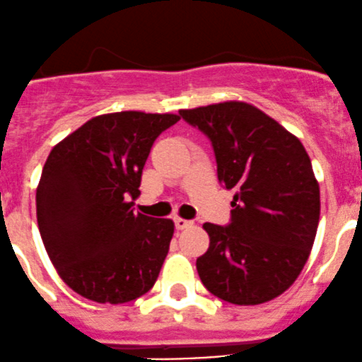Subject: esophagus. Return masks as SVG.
I'll list each match as a JSON object with an SVG mask.
<instances>
[{
    "label": "esophagus",
    "instance_id": "1",
    "mask_svg": "<svg viewBox=\"0 0 362 362\" xmlns=\"http://www.w3.org/2000/svg\"><path fill=\"white\" fill-rule=\"evenodd\" d=\"M189 226H192L191 221H187V218H182V217H175V228L177 229H185V228H189Z\"/></svg>",
    "mask_w": 362,
    "mask_h": 362
}]
</instances>
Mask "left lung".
<instances>
[{"mask_svg":"<svg viewBox=\"0 0 362 362\" xmlns=\"http://www.w3.org/2000/svg\"><path fill=\"white\" fill-rule=\"evenodd\" d=\"M180 117L210 138L218 182L236 189L229 226L203 224L210 247L196 261L199 279L233 305L272 301L293 286L315 240L320 191L312 160L254 105L224 101Z\"/></svg>","mask_w":362,"mask_h":362,"instance_id":"8db88e82","label":"left lung"}]
</instances>
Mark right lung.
I'll return each mask as SVG.
<instances>
[{
  "mask_svg": "<svg viewBox=\"0 0 362 362\" xmlns=\"http://www.w3.org/2000/svg\"><path fill=\"white\" fill-rule=\"evenodd\" d=\"M175 113L93 117L50 151L36 189L43 245L63 282L96 303L152 289L170 250L171 218L134 214L141 171Z\"/></svg>",
  "mask_w": 362,
  "mask_h": 362,
  "instance_id": "right-lung-1",
  "label": "right lung"
}]
</instances>
